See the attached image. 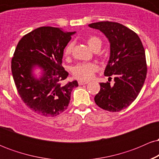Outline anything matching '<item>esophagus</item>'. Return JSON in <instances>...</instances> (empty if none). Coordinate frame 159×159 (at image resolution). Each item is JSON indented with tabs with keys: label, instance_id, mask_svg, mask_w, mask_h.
<instances>
[{
	"label": "esophagus",
	"instance_id": "obj_1",
	"mask_svg": "<svg viewBox=\"0 0 159 159\" xmlns=\"http://www.w3.org/2000/svg\"><path fill=\"white\" fill-rule=\"evenodd\" d=\"M88 83H89L88 81H78V84L79 85H84V84H88Z\"/></svg>",
	"mask_w": 159,
	"mask_h": 159
}]
</instances>
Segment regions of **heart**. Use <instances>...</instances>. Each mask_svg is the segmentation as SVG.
<instances>
[{"label":"heart","mask_w":159,"mask_h":159,"mask_svg":"<svg viewBox=\"0 0 159 159\" xmlns=\"http://www.w3.org/2000/svg\"><path fill=\"white\" fill-rule=\"evenodd\" d=\"M87 43L93 50L101 48L102 42L100 38L96 36H91L87 38ZM73 43H69L64 49V55L69 57L72 54L73 49ZM98 70V66L94 63H79L72 68V74L74 77L80 80H90L93 78L95 72Z\"/></svg>","instance_id":"heart-1"}]
</instances>
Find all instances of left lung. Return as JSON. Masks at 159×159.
I'll list each match as a JSON object with an SVG mask.
<instances>
[{"label":"left lung","instance_id":"8db88e82","mask_svg":"<svg viewBox=\"0 0 159 159\" xmlns=\"http://www.w3.org/2000/svg\"><path fill=\"white\" fill-rule=\"evenodd\" d=\"M89 27L99 30L108 39L110 59L104 74L114 77L113 86L100 83L95 102L104 110L117 112L129 107L143 87L147 72L145 50L138 34L121 24L99 21Z\"/></svg>","mask_w":159,"mask_h":159}]
</instances>
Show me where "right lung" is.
I'll use <instances>...</instances> for the list:
<instances>
[{
  "instance_id": "obj_1",
  "label": "right lung",
  "mask_w": 159,
  "mask_h": 159,
  "mask_svg": "<svg viewBox=\"0 0 159 159\" xmlns=\"http://www.w3.org/2000/svg\"><path fill=\"white\" fill-rule=\"evenodd\" d=\"M75 32L58 27H41L20 39L11 62L14 82L24 103L44 116H55L66 110L77 81L63 83L69 73L62 66L63 50ZM42 69L36 80L34 67Z\"/></svg>"
}]
</instances>
